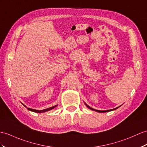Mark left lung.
Segmentation results:
<instances>
[{
	"instance_id": "obj_1",
	"label": "left lung",
	"mask_w": 147,
	"mask_h": 147,
	"mask_svg": "<svg viewBox=\"0 0 147 147\" xmlns=\"http://www.w3.org/2000/svg\"><path fill=\"white\" fill-rule=\"evenodd\" d=\"M85 105L87 106L88 109H90V110H94V111H95V112H99V113H104V112H110V111H112V110H116V109H117L118 108H119V107H117V108H115V109H111V110H95V109H92V107H89L87 104H86V103H85Z\"/></svg>"
}]
</instances>
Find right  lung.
<instances>
[{
	"label": "right lung",
	"instance_id": "obj_1",
	"mask_svg": "<svg viewBox=\"0 0 147 147\" xmlns=\"http://www.w3.org/2000/svg\"><path fill=\"white\" fill-rule=\"evenodd\" d=\"M25 106V105H24ZM57 105H55V106H53L52 107H50V108H48V109H44V110H34V109H30V108H27V109L28 110L30 111H32V112H36V113H43V112H47V111H49V110H51L52 109H53L55 108V107H56ZM26 107V106H25Z\"/></svg>",
	"mask_w": 147,
	"mask_h": 147
}]
</instances>
